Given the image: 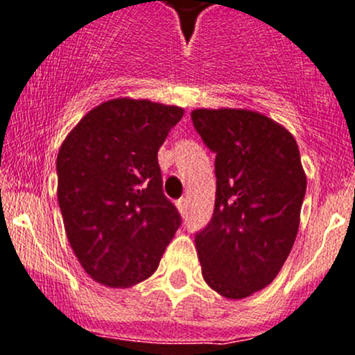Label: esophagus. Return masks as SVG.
<instances>
[{
	"label": "esophagus",
	"instance_id": "obj_1",
	"mask_svg": "<svg viewBox=\"0 0 355 355\" xmlns=\"http://www.w3.org/2000/svg\"><path fill=\"white\" fill-rule=\"evenodd\" d=\"M176 207H178L179 214H181V215H186V210H188V202H186V198L178 200V202H176Z\"/></svg>",
	"mask_w": 355,
	"mask_h": 355
}]
</instances>
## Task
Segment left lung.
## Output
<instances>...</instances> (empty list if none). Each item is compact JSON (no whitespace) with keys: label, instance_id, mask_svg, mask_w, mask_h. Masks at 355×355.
Returning <instances> with one entry per match:
<instances>
[{"label":"left lung","instance_id":"left-lung-1","mask_svg":"<svg viewBox=\"0 0 355 355\" xmlns=\"http://www.w3.org/2000/svg\"><path fill=\"white\" fill-rule=\"evenodd\" d=\"M215 157L214 217L195 246L207 286L244 299L273 282L294 244L306 173L291 131L251 109H195Z\"/></svg>","mask_w":355,"mask_h":355}]
</instances>
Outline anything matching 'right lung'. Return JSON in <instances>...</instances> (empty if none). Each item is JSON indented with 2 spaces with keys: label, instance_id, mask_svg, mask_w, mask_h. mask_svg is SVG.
Masks as SVG:
<instances>
[{
  "label": "right lung",
  "instance_id": "1",
  "mask_svg": "<svg viewBox=\"0 0 355 355\" xmlns=\"http://www.w3.org/2000/svg\"><path fill=\"white\" fill-rule=\"evenodd\" d=\"M184 109L118 97L87 112L58 153V202L82 268L105 287L153 275L181 217L164 196L157 152Z\"/></svg>",
  "mask_w": 355,
  "mask_h": 355
}]
</instances>
